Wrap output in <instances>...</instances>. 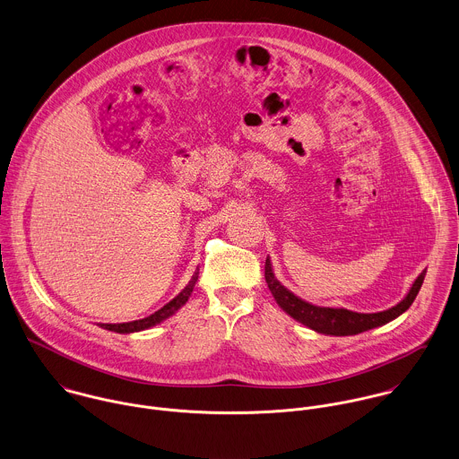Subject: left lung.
I'll list each match as a JSON object with an SVG mask.
<instances>
[{
	"instance_id": "obj_1",
	"label": "left lung",
	"mask_w": 459,
	"mask_h": 459,
	"mask_svg": "<svg viewBox=\"0 0 459 459\" xmlns=\"http://www.w3.org/2000/svg\"><path fill=\"white\" fill-rule=\"evenodd\" d=\"M264 276H266L268 287H270L278 307L285 314H289L292 319H296L298 323L308 326L310 330H314L317 333L346 337V335H357V333H362L367 330L383 326V325L394 321L395 317H399L403 312H406L422 287L426 270L415 278L408 294L395 307H390L386 310L374 312V314H360V312H353L348 308L319 307V305H312V303L298 298L294 292H290L287 287H283L276 280L270 257L266 259Z\"/></svg>"
}]
</instances>
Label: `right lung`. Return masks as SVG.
<instances>
[{
    "instance_id": "right-lung-1",
    "label": "right lung",
    "mask_w": 459,
    "mask_h": 459,
    "mask_svg": "<svg viewBox=\"0 0 459 459\" xmlns=\"http://www.w3.org/2000/svg\"><path fill=\"white\" fill-rule=\"evenodd\" d=\"M196 280H198V268H196V272L193 273L191 280L187 281V285L184 287L183 290L174 299H170L167 305H163L158 312L151 314L149 317H143V319H138V321H131V323H120V325H100V328L109 330V332H117V333H134V332H142V330H147V328H152V326L163 323L165 319L174 316L181 307L186 305L187 298L193 292V287H195Z\"/></svg>"
}]
</instances>
